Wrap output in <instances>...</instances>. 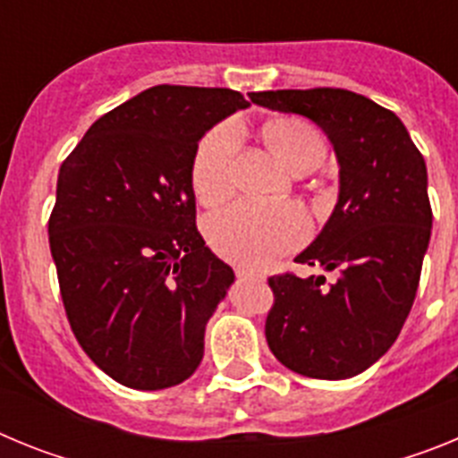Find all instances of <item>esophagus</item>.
<instances>
[{"label":"esophagus","mask_w":458,"mask_h":458,"mask_svg":"<svg viewBox=\"0 0 458 458\" xmlns=\"http://www.w3.org/2000/svg\"><path fill=\"white\" fill-rule=\"evenodd\" d=\"M236 275H238V277H241V279H264L259 273H252V270H245V268H238Z\"/></svg>","instance_id":"obj_1"}]
</instances>
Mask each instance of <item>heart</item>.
I'll list each match as a JSON object with an SVG mask.
<instances>
[{
  "instance_id": "1",
  "label": "heart",
  "mask_w": 458,
  "mask_h": 458,
  "mask_svg": "<svg viewBox=\"0 0 458 458\" xmlns=\"http://www.w3.org/2000/svg\"><path fill=\"white\" fill-rule=\"evenodd\" d=\"M275 156L293 172L302 165H317L323 140L314 125L301 119H279L264 128ZM241 135L236 125H217L201 140L192 160V190L206 206L222 201L233 188ZM208 242L217 254L242 266H268L291 252L307 238L310 222L295 204H259L241 199L208 216L204 225Z\"/></svg>"
}]
</instances>
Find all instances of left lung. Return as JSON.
<instances>
[{
  "mask_svg": "<svg viewBox=\"0 0 458 458\" xmlns=\"http://www.w3.org/2000/svg\"><path fill=\"white\" fill-rule=\"evenodd\" d=\"M254 105L317 123L339 165V194L321 233L295 261L333 270L268 284L266 339L275 358L310 378L342 380L386 355L418 293L431 238L427 165L402 119L346 89L250 93Z\"/></svg>",
  "mask_w": 458,
  "mask_h": 458,
  "instance_id": "left-lung-1",
  "label": "left lung"
}]
</instances>
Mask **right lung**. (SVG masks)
Segmentation results:
<instances>
[{
    "mask_svg": "<svg viewBox=\"0 0 458 458\" xmlns=\"http://www.w3.org/2000/svg\"><path fill=\"white\" fill-rule=\"evenodd\" d=\"M250 103L233 89L151 87L87 131L56 179L50 250L84 353L132 390L194 374L233 270L194 226L192 160Z\"/></svg>",
    "mask_w": 458,
    "mask_h": 458,
    "instance_id": "obj_1",
    "label": "right lung"
}]
</instances>
